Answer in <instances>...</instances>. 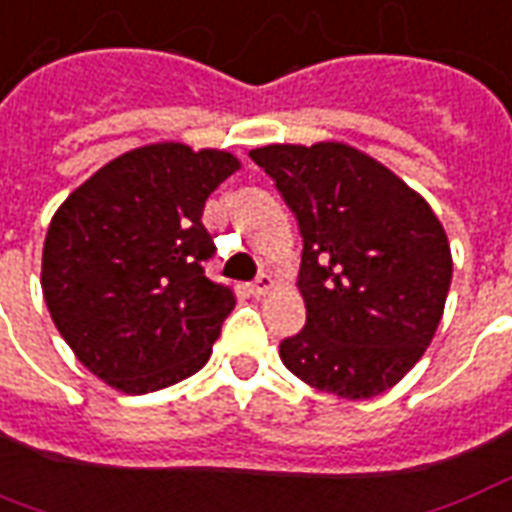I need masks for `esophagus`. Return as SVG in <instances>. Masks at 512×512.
I'll return each instance as SVG.
<instances>
[{
  "label": "esophagus",
  "mask_w": 512,
  "mask_h": 512,
  "mask_svg": "<svg viewBox=\"0 0 512 512\" xmlns=\"http://www.w3.org/2000/svg\"><path fill=\"white\" fill-rule=\"evenodd\" d=\"M273 287H276V282H273V276H268V273H260L255 282H252V287H249V292H252L255 298H265V295H268V292H271Z\"/></svg>",
  "instance_id": "1"
}]
</instances>
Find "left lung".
I'll return each mask as SVG.
<instances>
[{"label":"left lung","instance_id":"8db88e82","mask_svg":"<svg viewBox=\"0 0 512 512\" xmlns=\"http://www.w3.org/2000/svg\"><path fill=\"white\" fill-rule=\"evenodd\" d=\"M282 190L303 236L298 290L306 327L279 357L319 392L368 400L421 360L448 287L446 228L411 185L343 142L249 152Z\"/></svg>","mask_w":512,"mask_h":512}]
</instances>
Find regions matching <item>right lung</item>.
<instances>
[{"label": "right lung", "mask_w": 512, "mask_h": 512, "mask_svg": "<svg viewBox=\"0 0 512 512\" xmlns=\"http://www.w3.org/2000/svg\"><path fill=\"white\" fill-rule=\"evenodd\" d=\"M241 169L228 150L155 142L69 193L42 247V298L74 357L123 395L193 376L236 295L204 273L206 198Z\"/></svg>", "instance_id": "1"}]
</instances>
